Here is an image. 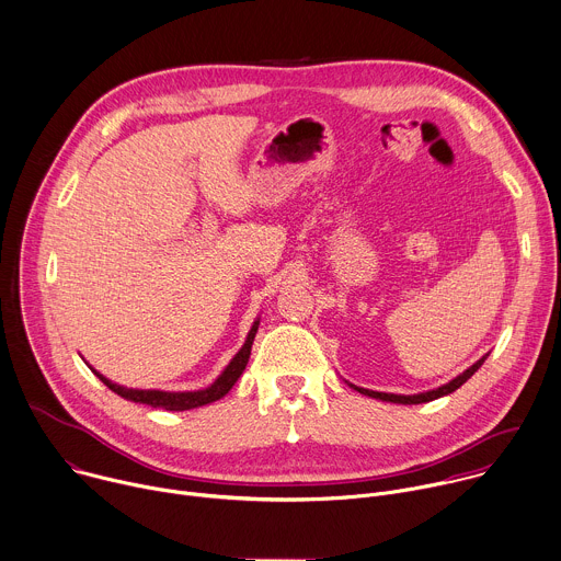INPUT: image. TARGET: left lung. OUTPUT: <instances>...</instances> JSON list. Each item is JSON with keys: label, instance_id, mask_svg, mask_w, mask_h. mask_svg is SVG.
Returning a JSON list of instances; mask_svg holds the SVG:
<instances>
[{"label": "left lung", "instance_id": "1", "mask_svg": "<svg viewBox=\"0 0 561 561\" xmlns=\"http://www.w3.org/2000/svg\"><path fill=\"white\" fill-rule=\"evenodd\" d=\"M489 356V354H486ZM486 356H482L476 365H471L467 371H462L458 378H454L451 382H446L437 389H431V391H424V393H415V396H398V393H382V391H371V389H363V387H356L352 385L356 391H360L363 396H369V398H376V400H382V402H396V404H422V402H431L435 398H442V396H449L454 393L456 389H460L486 360Z\"/></svg>", "mask_w": 561, "mask_h": 561}]
</instances>
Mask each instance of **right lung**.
I'll return each mask as SVG.
<instances>
[{
	"label": "right lung",
	"instance_id": "right-lung-1",
	"mask_svg": "<svg viewBox=\"0 0 561 561\" xmlns=\"http://www.w3.org/2000/svg\"><path fill=\"white\" fill-rule=\"evenodd\" d=\"M259 322L261 320H254L248 339H245V345L241 347V352L230 360V365L222 369V374L205 389H198V391H159V389H128V387H122L117 382L107 380L105 376H101L99 371H94L92 367V374L110 389L115 391L117 396L130 400V402H139V404H150V407H159V409H165V411H187V409H196V407H203V404H209V402H216L220 400L222 396H226L234 382L241 378V374L245 371L248 367V360H250V354H252V343L256 339V331H259Z\"/></svg>",
	"mask_w": 561,
	"mask_h": 561
}]
</instances>
